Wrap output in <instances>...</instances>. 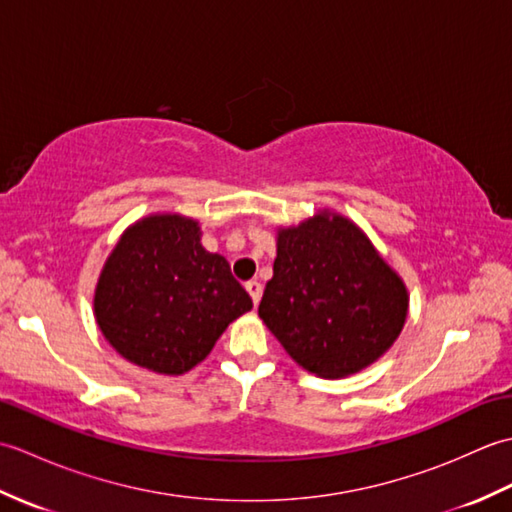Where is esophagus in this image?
<instances>
[{
    "mask_svg": "<svg viewBox=\"0 0 512 512\" xmlns=\"http://www.w3.org/2000/svg\"><path fill=\"white\" fill-rule=\"evenodd\" d=\"M246 290H248V295H250V299H253V303L257 306L259 303V299H262V284H259V281H246Z\"/></svg>",
    "mask_w": 512,
    "mask_h": 512,
    "instance_id": "obj_1",
    "label": "esophagus"
}]
</instances>
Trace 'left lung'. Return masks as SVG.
<instances>
[{"label": "left lung", "instance_id": "8db88e82", "mask_svg": "<svg viewBox=\"0 0 512 512\" xmlns=\"http://www.w3.org/2000/svg\"><path fill=\"white\" fill-rule=\"evenodd\" d=\"M407 303L405 284L367 237L321 213L279 233L259 317L303 369L341 378L389 350Z\"/></svg>", "mask_w": 512, "mask_h": 512}]
</instances>
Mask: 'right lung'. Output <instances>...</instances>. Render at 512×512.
Returning a JSON list of instances; mask_svg holds the SVG:
<instances>
[{
	"label": "right lung",
	"instance_id": "1",
	"mask_svg": "<svg viewBox=\"0 0 512 512\" xmlns=\"http://www.w3.org/2000/svg\"><path fill=\"white\" fill-rule=\"evenodd\" d=\"M250 308L226 259L204 250L198 222L180 215L129 228L94 297L96 323L114 350L158 374L189 372Z\"/></svg>",
	"mask_w": 512,
	"mask_h": 512
}]
</instances>
